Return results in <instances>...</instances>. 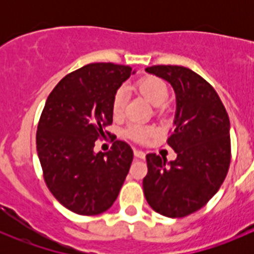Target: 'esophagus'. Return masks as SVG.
<instances>
[{"label": "esophagus", "instance_id": "obj_1", "mask_svg": "<svg viewBox=\"0 0 254 254\" xmlns=\"http://www.w3.org/2000/svg\"><path fill=\"white\" fill-rule=\"evenodd\" d=\"M134 155L136 156L137 158H141V160H143V158L146 157L145 152H143V151H141V150H137V148H135V150H134Z\"/></svg>", "mask_w": 254, "mask_h": 254}]
</instances>
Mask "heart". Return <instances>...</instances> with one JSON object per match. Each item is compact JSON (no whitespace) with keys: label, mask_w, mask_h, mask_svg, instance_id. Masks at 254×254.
<instances>
[{"label":"heart","mask_w":254,"mask_h":254,"mask_svg":"<svg viewBox=\"0 0 254 254\" xmlns=\"http://www.w3.org/2000/svg\"><path fill=\"white\" fill-rule=\"evenodd\" d=\"M136 89L150 102L153 107H161L166 102L168 97V88L165 82L160 78L148 76L140 79L136 83ZM125 102H127V94L123 88L118 89L113 97L112 111L114 118H122L124 114ZM155 134V129L152 127H145V125L135 124L129 127L127 130V135L131 137L135 141H146L150 136Z\"/></svg>","instance_id":"heart-1"}]
</instances>
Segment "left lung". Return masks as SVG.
<instances>
[{"label": "left lung", "mask_w": 254, "mask_h": 254, "mask_svg": "<svg viewBox=\"0 0 254 254\" xmlns=\"http://www.w3.org/2000/svg\"><path fill=\"white\" fill-rule=\"evenodd\" d=\"M165 79L176 94L172 135L167 142L177 158L148 153L142 181L148 205L167 217H183L201 209L221 187L231 158L230 119L215 89L183 66L146 67Z\"/></svg>", "instance_id": "1"}]
</instances>
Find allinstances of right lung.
I'll use <instances>...</instances> for the list:
<instances>
[{
    "label": "right lung",
    "instance_id": "add662e5",
    "mask_svg": "<svg viewBox=\"0 0 254 254\" xmlns=\"http://www.w3.org/2000/svg\"><path fill=\"white\" fill-rule=\"evenodd\" d=\"M135 70L97 63L65 76L49 94L37 131V151L49 190L78 215L107 211L132 162L131 147L117 140L108 152L94 142L112 124L115 92Z\"/></svg>",
    "mask_w": 254,
    "mask_h": 254
}]
</instances>
